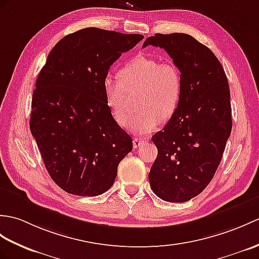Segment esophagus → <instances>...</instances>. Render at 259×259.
Returning <instances> with one entry per match:
<instances>
[{"mask_svg":"<svg viewBox=\"0 0 259 259\" xmlns=\"http://www.w3.org/2000/svg\"><path fill=\"white\" fill-rule=\"evenodd\" d=\"M147 140L143 139V138H138V137L135 138V139H134V148H139Z\"/></svg>","mask_w":259,"mask_h":259,"instance_id":"esophagus-1","label":"esophagus"}]
</instances>
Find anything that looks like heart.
I'll return each instance as SVG.
<instances>
[{"mask_svg":"<svg viewBox=\"0 0 259 259\" xmlns=\"http://www.w3.org/2000/svg\"><path fill=\"white\" fill-rule=\"evenodd\" d=\"M120 78L108 74L102 80L107 105L116 121L125 127L130 121L127 90L140 88L138 107L141 110L132 120L130 129L136 134H149L162 120L177 112L182 98L183 82L176 65L161 64L146 56L134 57L120 70Z\"/></svg>","mask_w":259,"mask_h":259,"instance_id":"1","label":"heart"}]
</instances>
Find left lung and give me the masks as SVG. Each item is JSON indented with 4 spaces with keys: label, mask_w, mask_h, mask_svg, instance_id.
<instances>
[{
    "label": "left lung",
    "mask_w": 259,
    "mask_h": 259,
    "mask_svg": "<svg viewBox=\"0 0 259 259\" xmlns=\"http://www.w3.org/2000/svg\"><path fill=\"white\" fill-rule=\"evenodd\" d=\"M163 48L181 73L177 112L152 137L158 157L149 172L152 191L166 202L190 201L218 170L232 131L227 77L213 52L189 34H155L142 45Z\"/></svg>",
    "instance_id": "obj_1"
}]
</instances>
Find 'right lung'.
<instances>
[{"label":"right lung","mask_w":259,"mask_h":259,"mask_svg":"<svg viewBox=\"0 0 259 259\" xmlns=\"http://www.w3.org/2000/svg\"><path fill=\"white\" fill-rule=\"evenodd\" d=\"M143 36L87 27L65 36L36 79L29 128L53 181L69 194L109 190L132 139L111 115L102 80Z\"/></svg>","instance_id":"right-lung-1"}]
</instances>
